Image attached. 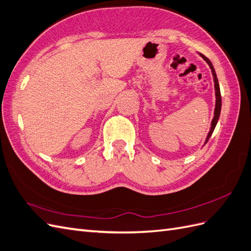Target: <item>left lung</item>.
Listing matches in <instances>:
<instances>
[{"label":"left lung","mask_w":251,"mask_h":251,"mask_svg":"<svg viewBox=\"0 0 251 251\" xmlns=\"http://www.w3.org/2000/svg\"><path fill=\"white\" fill-rule=\"evenodd\" d=\"M200 55L202 56V58L206 61V63L208 64L210 69H211V73H212V75H213V82H214V90H216V108H214V116H213V119L211 121V127H210V130L208 132V135H207L206 138V141H205V144L207 142H208L209 138L211 137V134L214 130V128H216L217 126V123L219 121V118H220V113H221V107H222V98H221V91H220V86H219V81H218V77H217V74H216V70H214L213 66H212V63L209 61V59H207L206 56L202 53H199Z\"/></svg>","instance_id":"obj_1"}]
</instances>
